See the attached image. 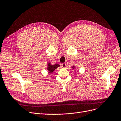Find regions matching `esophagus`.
Returning a JSON list of instances; mask_svg holds the SVG:
<instances>
[{"label": "esophagus", "instance_id": "esophagus-1", "mask_svg": "<svg viewBox=\"0 0 121 121\" xmlns=\"http://www.w3.org/2000/svg\"><path fill=\"white\" fill-rule=\"evenodd\" d=\"M62 67L63 68H65L66 67V63H62Z\"/></svg>", "mask_w": 121, "mask_h": 121}]
</instances>
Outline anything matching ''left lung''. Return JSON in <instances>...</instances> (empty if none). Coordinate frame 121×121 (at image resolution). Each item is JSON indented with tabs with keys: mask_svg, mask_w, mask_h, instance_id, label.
Masks as SVG:
<instances>
[{
	"mask_svg": "<svg viewBox=\"0 0 121 121\" xmlns=\"http://www.w3.org/2000/svg\"><path fill=\"white\" fill-rule=\"evenodd\" d=\"M72 68H74V67H72Z\"/></svg>",
	"mask_w": 121,
	"mask_h": 121,
	"instance_id": "1",
	"label": "left lung"
}]
</instances>
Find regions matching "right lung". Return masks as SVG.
Masks as SVG:
<instances>
[{
    "label": "right lung",
    "instance_id": "obj_1",
    "mask_svg": "<svg viewBox=\"0 0 121 121\" xmlns=\"http://www.w3.org/2000/svg\"><path fill=\"white\" fill-rule=\"evenodd\" d=\"M60 65L59 64H55L54 65H51L50 63L48 64V70L49 71V73H52L57 67H58Z\"/></svg>",
    "mask_w": 121,
    "mask_h": 121
}]
</instances>
